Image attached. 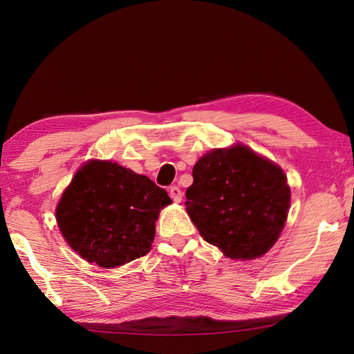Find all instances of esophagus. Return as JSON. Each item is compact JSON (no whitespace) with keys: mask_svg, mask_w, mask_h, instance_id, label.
<instances>
[{"mask_svg":"<svg viewBox=\"0 0 354 354\" xmlns=\"http://www.w3.org/2000/svg\"><path fill=\"white\" fill-rule=\"evenodd\" d=\"M169 194H170L173 201H175V203H181V200H183V192H181V189L178 187V185H171V187L169 189Z\"/></svg>","mask_w":354,"mask_h":354,"instance_id":"1","label":"esophagus"}]
</instances>
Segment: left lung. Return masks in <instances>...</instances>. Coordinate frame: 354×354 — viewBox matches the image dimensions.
Returning a JSON list of instances; mask_svg holds the SVG:
<instances>
[{"mask_svg": "<svg viewBox=\"0 0 354 354\" xmlns=\"http://www.w3.org/2000/svg\"><path fill=\"white\" fill-rule=\"evenodd\" d=\"M192 176L185 211L207 243L243 261L273 247L290 206V187L277 164L239 143L206 153Z\"/></svg>", "mask_w": 354, "mask_h": 354, "instance_id": "left-lung-1", "label": "left lung"}]
</instances>
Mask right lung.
<instances>
[{
    "label": "right lung",
    "instance_id": "obj_1",
    "mask_svg": "<svg viewBox=\"0 0 354 354\" xmlns=\"http://www.w3.org/2000/svg\"><path fill=\"white\" fill-rule=\"evenodd\" d=\"M170 203L149 178L111 160H88L62 194L56 220L82 259L113 268L151 250L156 220Z\"/></svg>",
    "mask_w": 354,
    "mask_h": 354
}]
</instances>
